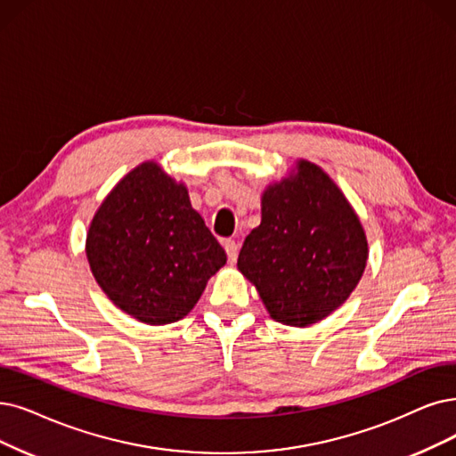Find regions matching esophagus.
Here are the masks:
<instances>
[{"instance_id":"esophagus-1","label":"esophagus","mask_w":456,"mask_h":456,"mask_svg":"<svg viewBox=\"0 0 456 456\" xmlns=\"http://www.w3.org/2000/svg\"><path fill=\"white\" fill-rule=\"evenodd\" d=\"M224 250H226V254H228V262H230V264H235V260H238L240 245L235 243L233 240H226V241H224Z\"/></svg>"}]
</instances>
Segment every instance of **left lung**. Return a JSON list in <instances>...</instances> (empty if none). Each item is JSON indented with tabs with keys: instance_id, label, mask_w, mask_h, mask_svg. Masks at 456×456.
Wrapping results in <instances>:
<instances>
[{
	"instance_id": "8db88e82",
	"label": "left lung",
	"mask_w": 456,
	"mask_h": 456,
	"mask_svg": "<svg viewBox=\"0 0 456 456\" xmlns=\"http://www.w3.org/2000/svg\"><path fill=\"white\" fill-rule=\"evenodd\" d=\"M369 247L357 215L333 179L313 162L269 187L262 223L241 247L238 267L271 314L286 325H313L350 297Z\"/></svg>"
}]
</instances>
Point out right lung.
<instances>
[{
    "mask_svg": "<svg viewBox=\"0 0 456 456\" xmlns=\"http://www.w3.org/2000/svg\"><path fill=\"white\" fill-rule=\"evenodd\" d=\"M86 254L104 294L150 325L187 316L226 264L187 189L155 162L126 174L106 196L89 226Z\"/></svg>",
    "mask_w": 456,
    "mask_h": 456,
    "instance_id": "add662e5",
    "label": "right lung"
}]
</instances>
